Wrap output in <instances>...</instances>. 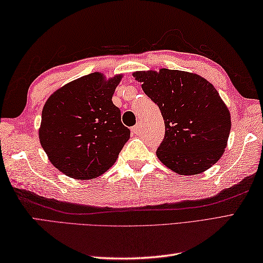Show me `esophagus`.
I'll return each mask as SVG.
<instances>
[{
  "mask_svg": "<svg viewBox=\"0 0 263 263\" xmlns=\"http://www.w3.org/2000/svg\"><path fill=\"white\" fill-rule=\"evenodd\" d=\"M131 131H132V133H136V135L140 132V124H136L135 126H132Z\"/></svg>",
  "mask_w": 263,
  "mask_h": 263,
  "instance_id": "esophagus-1",
  "label": "esophagus"
}]
</instances>
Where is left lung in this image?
Instances as JSON below:
<instances>
[{
    "instance_id": "obj_1",
    "label": "left lung",
    "mask_w": 263,
    "mask_h": 263,
    "mask_svg": "<svg viewBox=\"0 0 263 263\" xmlns=\"http://www.w3.org/2000/svg\"><path fill=\"white\" fill-rule=\"evenodd\" d=\"M133 77L163 115L165 137L156 152L161 163L181 175L200 174L217 163L232 123L215 87L178 70L136 72Z\"/></svg>"
}]
</instances>
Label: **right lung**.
<instances>
[{"label":"right lung","instance_id":"right-lung-1","mask_svg":"<svg viewBox=\"0 0 263 263\" xmlns=\"http://www.w3.org/2000/svg\"><path fill=\"white\" fill-rule=\"evenodd\" d=\"M121 76L105 81L95 72L55 91L44 106L39 141L65 175L90 180L113 165L130 130L111 102Z\"/></svg>","mask_w":263,"mask_h":263}]
</instances>
